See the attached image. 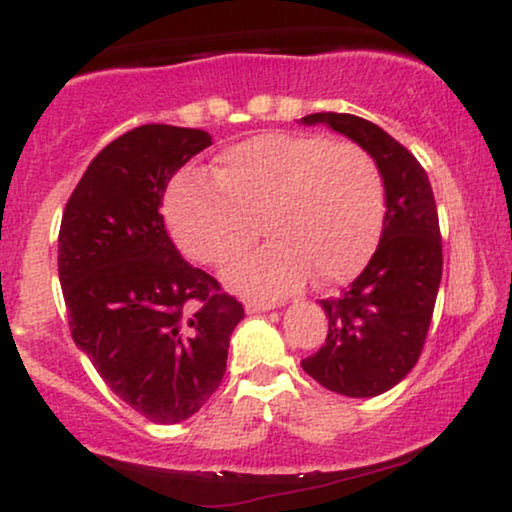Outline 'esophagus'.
Masks as SVG:
<instances>
[{"label": "esophagus", "instance_id": "1", "mask_svg": "<svg viewBox=\"0 0 512 512\" xmlns=\"http://www.w3.org/2000/svg\"><path fill=\"white\" fill-rule=\"evenodd\" d=\"M281 301H264V298H248L245 301V310L248 313H262V310H272V308H279Z\"/></svg>", "mask_w": 512, "mask_h": 512}]
</instances>
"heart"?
Instances as JSON below:
<instances>
[{
	"label": "heart",
	"instance_id": "obj_1",
	"mask_svg": "<svg viewBox=\"0 0 512 512\" xmlns=\"http://www.w3.org/2000/svg\"><path fill=\"white\" fill-rule=\"evenodd\" d=\"M385 195L373 156L325 134L272 132L226 149L214 175L182 170L166 195V221L192 260L223 267L264 231V248L233 264L226 279L255 293L354 276L383 226Z\"/></svg>",
	"mask_w": 512,
	"mask_h": 512
}]
</instances>
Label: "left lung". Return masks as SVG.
Wrapping results in <instances>:
<instances>
[{"mask_svg": "<svg viewBox=\"0 0 512 512\" xmlns=\"http://www.w3.org/2000/svg\"><path fill=\"white\" fill-rule=\"evenodd\" d=\"M373 156L385 185L380 243L361 274L337 298H322L327 339L301 366L344 397H375L416 366L443 276L438 209L426 170L385 129L346 113H315Z\"/></svg>", "mask_w": 512, "mask_h": 512, "instance_id": "obj_1", "label": "left lung"}]
</instances>
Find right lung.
I'll list each match as a JSON object with an SVG mask.
<instances>
[{
  "label": "right lung",
  "mask_w": 512,
  "mask_h": 512,
  "mask_svg": "<svg viewBox=\"0 0 512 512\" xmlns=\"http://www.w3.org/2000/svg\"><path fill=\"white\" fill-rule=\"evenodd\" d=\"M207 146L202 129H129L93 158L62 214L57 269L74 344L154 424H178L209 402L245 315L214 276L182 260L163 223L170 178Z\"/></svg>",
  "instance_id": "add662e5"
}]
</instances>
